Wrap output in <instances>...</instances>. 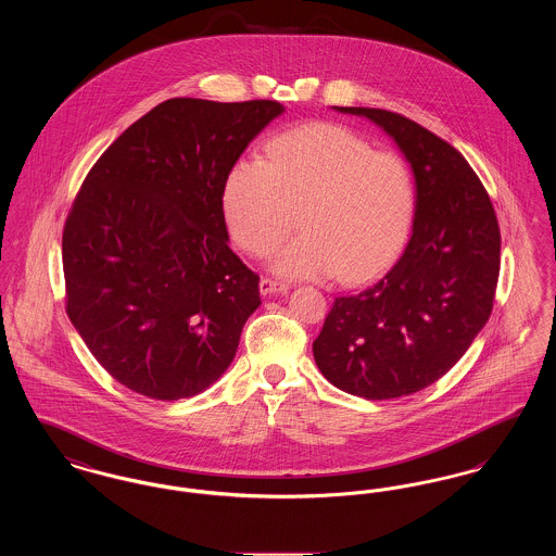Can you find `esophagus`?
Here are the masks:
<instances>
[{
  "label": "esophagus",
  "mask_w": 556,
  "mask_h": 556,
  "mask_svg": "<svg viewBox=\"0 0 556 556\" xmlns=\"http://www.w3.org/2000/svg\"><path fill=\"white\" fill-rule=\"evenodd\" d=\"M288 283H283V281H277V279H268V277H263L261 279V293L263 295H270V293H277V291H288Z\"/></svg>",
  "instance_id": "esophagus-1"
}]
</instances>
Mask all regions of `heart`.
Wrapping results in <instances>:
<instances>
[{
  "mask_svg": "<svg viewBox=\"0 0 556 556\" xmlns=\"http://www.w3.org/2000/svg\"><path fill=\"white\" fill-rule=\"evenodd\" d=\"M300 223L275 268L291 277L338 275L358 283L404 248L417 186L408 162L342 125L311 123L273 137L266 162L241 159L223 186V214L233 241L263 258Z\"/></svg>",
  "mask_w": 556,
  "mask_h": 556,
  "instance_id": "b5f03b06",
  "label": "heart"
}]
</instances>
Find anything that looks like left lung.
Instances as JSON below:
<instances>
[{
    "mask_svg": "<svg viewBox=\"0 0 556 556\" xmlns=\"http://www.w3.org/2000/svg\"><path fill=\"white\" fill-rule=\"evenodd\" d=\"M379 125L413 166V233L386 275L338 295L313 354L336 388L367 400L419 392L469 350L492 315L501 229L465 156L419 123L381 108H344Z\"/></svg>",
    "mask_w": 556,
    "mask_h": 556,
    "instance_id": "8db88e82",
    "label": "left lung"
}]
</instances>
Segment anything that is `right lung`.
<instances>
[{"mask_svg": "<svg viewBox=\"0 0 556 556\" xmlns=\"http://www.w3.org/2000/svg\"><path fill=\"white\" fill-rule=\"evenodd\" d=\"M281 112L273 100L173 98L87 173L62 231L66 315L132 392L195 396L231 365L261 277L227 243L223 186Z\"/></svg>", "mask_w": 556, "mask_h": 556, "instance_id": "right-lung-1", "label": "right lung"}]
</instances>
